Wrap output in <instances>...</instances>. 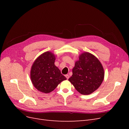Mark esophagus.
<instances>
[{
    "label": "esophagus",
    "instance_id": "1",
    "mask_svg": "<svg viewBox=\"0 0 129 129\" xmlns=\"http://www.w3.org/2000/svg\"><path fill=\"white\" fill-rule=\"evenodd\" d=\"M65 76H66V78H67V79H69V75H67H67H65Z\"/></svg>",
    "mask_w": 129,
    "mask_h": 129
}]
</instances>
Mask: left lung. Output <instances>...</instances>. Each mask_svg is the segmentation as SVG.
Masks as SVG:
<instances>
[{
  "label": "left lung",
  "instance_id": "left-lung-1",
  "mask_svg": "<svg viewBox=\"0 0 129 129\" xmlns=\"http://www.w3.org/2000/svg\"><path fill=\"white\" fill-rule=\"evenodd\" d=\"M104 69L100 61L91 54L84 53L79 56L68 80L80 93L89 95L98 89L104 79Z\"/></svg>",
  "mask_w": 129,
  "mask_h": 129
}]
</instances>
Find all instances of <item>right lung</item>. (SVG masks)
Returning <instances> with one entry per match:
<instances>
[{
  "label": "right lung",
  "mask_w": 129,
  "mask_h": 129,
  "mask_svg": "<svg viewBox=\"0 0 129 129\" xmlns=\"http://www.w3.org/2000/svg\"><path fill=\"white\" fill-rule=\"evenodd\" d=\"M55 56L47 52L34 61L30 71V79L34 86L39 91L49 93L55 89L66 77L55 65Z\"/></svg>",
  "instance_id": "1"
}]
</instances>
